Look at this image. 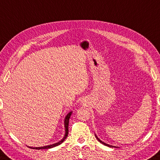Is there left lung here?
Returning <instances> with one entry per match:
<instances>
[{"mask_svg":"<svg viewBox=\"0 0 160 160\" xmlns=\"http://www.w3.org/2000/svg\"><path fill=\"white\" fill-rule=\"evenodd\" d=\"M96 138H97V140H98V141H99V142H100V143H102V144H103V145H105V146H108V147H110V148H113V147H114V148H117V147H115V146H110V145H108V144H107V143H104V142H103V141H101L100 140V139H99V138H98L97 137V136H96Z\"/></svg>","mask_w":160,"mask_h":160,"instance_id":"8db88e82","label":"left lung"}]
</instances>
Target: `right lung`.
I'll return each instance as SVG.
<instances>
[{"label":"right lung","mask_w":160,"mask_h":160,"mask_svg":"<svg viewBox=\"0 0 160 160\" xmlns=\"http://www.w3.org/2000/svg\"><path fill=\"white\" fill-rule=\"evenodd\" d=\"M72 112H70L68 114L66 115V117L65 118V120H64V127H65V135L64 137H63L62 140L58 142L57 143L52 144V145H49V146H44V147H38V148H33V147H29L30 148H33V149H36V150H40V149H49V148H54L55 146H59V145L62 144L63 141L65 140L66 138L68 136V123H69V119H70V117L71 115Z\"/></svg>","instance_id":"1"}]
</instances>
